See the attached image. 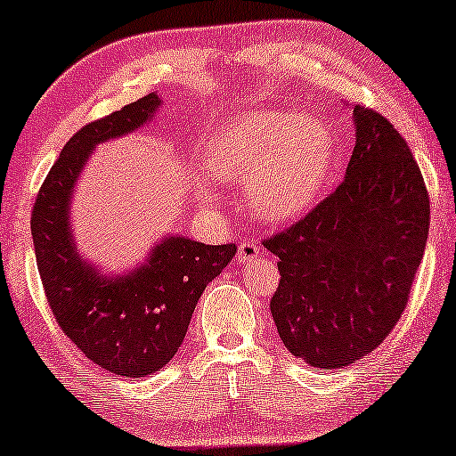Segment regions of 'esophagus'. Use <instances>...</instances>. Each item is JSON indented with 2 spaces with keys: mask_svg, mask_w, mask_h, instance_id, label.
Listing matches in <instances>:
<instances>
[{
  "mask_svg": "<svg viewBox=\"0 0 456 456\" xmlns=\"http://www.w3.org/2000/svg\"><path fill=\"white\" fill-rule=\"evenodd\" d=\"M260 254H262V251L254 241H243V243H240V248H237L235 257H237V262H240V264H246V262L256 260V257Z\"/></svg>",
  "mask_w": 456,
  "mask_h": 456,
  "instance_id": "esophagus-1",
  "label": "esophagus"
}]
</instances>
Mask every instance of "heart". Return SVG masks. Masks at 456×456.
Instances as JSON below:
<instances>
[{"label":"heart","instance_id":"heart-1","mask_svg":"<svg viewBox=\"0 0 456 456\" xmlns=\"http://www.w3.org/2000/svg\"><path fill=\"white\" fill-rule=\"evenodd\" d=\"M334 155V133L323 120L248 110L210 139L202 166L216 182H248V205L257 219L290 223L322 199ZM200 196L215 200L208 188H200Z\"/></svg>","mask_w":456,"mask_h":456}]
</instances>
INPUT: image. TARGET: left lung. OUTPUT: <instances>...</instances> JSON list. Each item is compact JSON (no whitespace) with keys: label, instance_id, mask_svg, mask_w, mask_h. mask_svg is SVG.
<instances>
[{"label":"left lung","instance_id":"8db88e82","mask_svg":"<svg viewBox=\"0 0 456 456\" xmlns=\"http://www.w3.org/2000/svg\"><path fill=\"white\" fill-rule=\"evenodd\" d=\"M346 178L301 221L264 240L281 257L270 314L290 354L344 369L389 336L424 257L430 199L397 128L354 106Z\"/></svg>","mask_w":456,"mask_h":456}]
</instances>
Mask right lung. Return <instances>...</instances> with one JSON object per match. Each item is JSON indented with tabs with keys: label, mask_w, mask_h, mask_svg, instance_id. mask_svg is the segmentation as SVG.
<instances>
[{
	"label": "right lung",
	"mask_w": 456,
	"mask_h": 456,
	"mask_svg": "<svg viewBox=\"0 0 456 456\" xmlns=\"http://www.w3.org/2000/svg\"><path fill=\"white\" fill-rule=\"evenodd\" d=\"M159 104L149 94L79 128L40 186L30 219L38 274L59 328L94 364L128 379L151 375L174 358L202 290L237 251L235 243L167 237L141 268L118 278L102 276L76 251L69 200L87 155L145 125Z\"/></svg>",
	"instance_id": "add662e5"
}]
</instances>
